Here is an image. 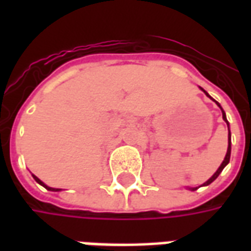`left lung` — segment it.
<instances>
[{
  "label": "left lung",
  "instance_id": "1",
  "mask_svg": "<svg viewBox=\"0 0 251 251\" xmlns=\"http://www.w3.org/2000/svg\"><path fill=\"white\" fill-rule=\"evenodd\" d=\"M200 90H201V91H204V90H203V88H200ZM204 94H205V95H207V97H210V95H208V94L205 93V91H204ZM210 98H211V97H210ZM215 102H216V100H215ZM216 104H218V106H219V107H221V104L218 103V102H216ZM221 110H222V115H223V120L226 121L227 127H228V122H227L226 113H225V111H223V109H222V107H221ZM230 154H231V134H230V129H228V148H227L226 157H225V160H223V163L221 164V167H219V168H218V171H216L215 174L212 175V176H211L210 179L207 180V181H205V183H204V184H203V185H208V184H211V183H212V181H214V180H215L216 177H218V176H219V175H221V172H222V171H223V168H225V167H226L227 164H228V161H230ZM195 189H196V188H192V191H195Z\"/></svg>",
  "mask_w": 251,
  "mask_h": 251
}]
</instances>
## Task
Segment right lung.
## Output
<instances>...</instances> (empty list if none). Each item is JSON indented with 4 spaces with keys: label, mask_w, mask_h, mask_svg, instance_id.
I'll list each match as a JSON object with an SVG mask.
<instances>
[{
    "label": "right lung",
    "mask_w": 251,
    "mask_h": 251,
    "mask_svg": "<svg viewBox=\"0 0 251 251\" xmlns=\"http://www.w3.org/2000/svg\"><path fill=\"white\" fill-rule=\"evenodd\" d=\"M33 179H35L36 181H37V183H39V184L43 185V187H44V188L48 189V191H55V192H56V191H60V189H59V188H52V187H48V185H46V184H44V183H43V181H41L40 179H39V177H36L35 175H33Z\"/></svg>",
    "instance_id": "add662e5"
}]
</instances>
